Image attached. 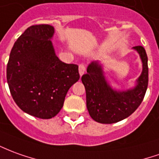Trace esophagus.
<instances>
[{
    "label": "esophagus",
    "mask_w": 159,
    "mask_h": 159,
    "mask_svg": "<svg viewBox=\"0 0 159 159\" xmlns=\"http://www.w3.org/2000/svg\"><path fill=\"white\" fill-rule=\"evenodd\" d=\"M85 70H86V69H85V66L83 65V64H80L79 65V74L80 76H82L85 73Z\"/></svg>",
    "instance_id": "34e87169"
}]
</instances>
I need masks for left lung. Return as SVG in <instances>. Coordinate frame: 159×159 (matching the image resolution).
<instances>
[{"instance_id":"left-lung-1","label":"left lung","mask_w":159,"mask_h":159,"mask_svg":"<svg viewBox=\"0 0 159 159\" xmlns=\"http://www.w3.org/2000/svg\"><path fill=\"white\" fill-rule=\"evenodd\" d=\"M142 61L141 75L136 86L126 91L112 89L107 82L102 65L93 61L87 68V73L82 76L86 90V103L89 114L95 121L112 124L127 118L141 104L148 86L147 55L141 45L134 46Z\"/></svg>"}]
</instances>
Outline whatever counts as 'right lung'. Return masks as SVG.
<instances>
[{"mask_svg":"<svg viewBox=\"0 0 159 159\" xmlns=\"http://www.w3.org/2000/svg\"><path fill=\"white\" fill-rule=\"evenodd\" d=\"M54 27L31 25L14 43L7 66V81L18 107L40 119L56 116L69 89L80 78L78 65L56 56L51 39Z\"/></svg>","mask_w":159,"mask_h":159,"instance_id":"add662e5","label":"right lung"}]
</instances>
